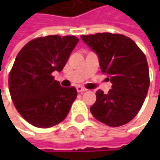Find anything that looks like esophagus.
<instances>
[{
  "label": "esophagus",
  "instance_id": "34e87169",
  "mask_svg": "<svg viewBox=\"0 0 160 160\" xmlns=\"http://www.w3.org/2000/svg\"><path fill=\"white\" fill-rule=\"evenodd\" d=\"M77 92H85V91H87L85 88H83V87H81V86H77Z\"/></svg>",
  "mask_w": 160,
  "mask_h": 160
}]
</instances>
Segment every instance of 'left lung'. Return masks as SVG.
<instances>
[{"instance_id": "1", "label": "left lung", "mask_w": 160, "mask_h": 160, "mask_svg": "<svg viewBox=\"0 0 160 160\" xmlns=\"http://www.w3.org/2000/svg\"><path fill=\"white\" fill-rule=\"evenodd\" d=\"M98 55L101 71L110 76L108 93L96 92L90 108L92 116L110 127L130 122L141 109L149 88V69L144 53L130 38L112 33L81 35Z\"/></svg>"}]
</instances>
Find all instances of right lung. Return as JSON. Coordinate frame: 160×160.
Returning a JSON list of instances; mask_svg holds the SVG:
<instances>
[{"mask_svg":"<svg viewBox=\"0 0 160 160\" xmlns=\"http://www.w3.org/2000/svg\"><path fill=\"white\" fill-rule=\"evenodd\" d=\"M79 39L51 35L28 42L16 55L9 91L18 113L31 125L50 128L68 116L77 97L75 87H62L52 76L62 71Z\"/></svg>","mask_w":160,"mask_h":160,"instance_id":"right-lung-1","label":"right lung"}]
</instances>
